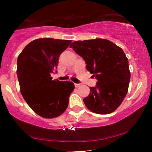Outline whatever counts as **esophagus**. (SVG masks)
Returning a JSON list of instances; mask_svg holds the SVG:
<instances>
[{
	"label": "esophagus",
	"instance_id": "34e87169",
	"mask_svg": "<svg viewBox=\"0 0 152 152\" xmlns=\"http://www.w3.org/2000/svg\"><path fill=\"white\" fill-rule=\"evenodd\" d=\"M80 86V84H75V86L76 88H78V87Z\"/></svg>",
	"mask_w": 152,
	"mask_h": 152
}]
</instances>
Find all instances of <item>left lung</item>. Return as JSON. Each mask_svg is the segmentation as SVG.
I'll return each instance as SVG.
<instances>
[{
  "label": "left lung",
  "instance_id": "8db88e82",
  "mask_svg": "<svg viewBox=\"0 0 152 152\" xmlns=\"http://www.w3.org/2000/svg\"><path fill=\"white\" fill-rule=\"evenodd\" d=\"M70 48L84 59L87 70L97 80L83 99L85 105L95 113L113 112L125 97L131 77L124 51L104 39L74 41Z\"/></svg>",
  "mask_w": 152,
  "mask_h": 152
}]
</instances>
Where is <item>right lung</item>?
<instances>
[{
    "mask_svg": "<svg viewBox=\"0 0 152 152\" xmlns=\"http://www.w3.org/2000/svg\"><path fill=\"white\" fill-rule=\"evenodd\" d=\"M71 40L38 39L26 45L17 59V77L20 93L37 114L45 118L59 116L67 109L72 82L53 80L61 54ZM57 72V71H56Z\"/></svg>",
    "mask_w": 152,
    "mask_h": 152,
    "instance_id": "add662e5",
    "label": "right lung"
}]
</instances>
